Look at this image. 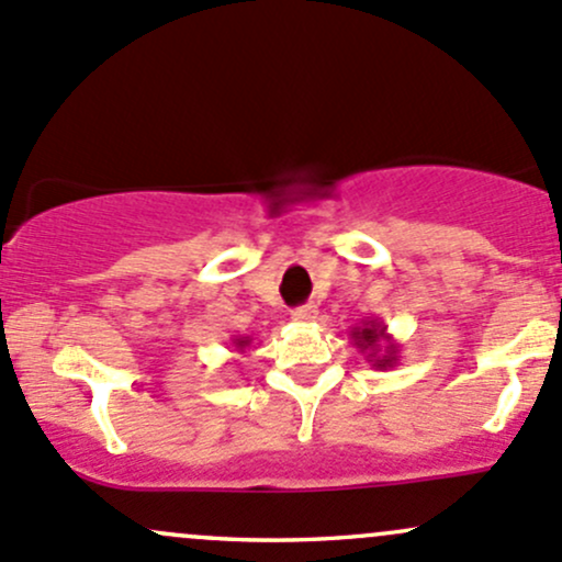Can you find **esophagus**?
<instances>
[{
    "label": "esophagus",
    "instance_id": "obj_1",
    "mask_svg": "<svg viewBox=\"0 0 562 562\" xmlns=\"http://www.w3.org/2000/svg\"><path fill=\"white\" fill-rule=\"evenodd\" d=\"M316 316H318V307L313 303L300 305V307H294V311H292V318H294V322H300V324H311Z\"/></svg>",
    "mask_w": 562,
    "mask_h": 562
}]
</instances>
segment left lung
I'll return each instance as SVG.
<instances>
[{
  "instance_id": "8db88e82",
  "label": "left lung",
  "mask_w": 562,
  "mask_h": 562,
  "mask_svg": "<svg viewBox=\"0 0 562 562\" xmlns=\"http://www.w3.org/2000/svg\"><path fill=\"white\" fill-rule=\"evenodd\" d=\"M351 340L375 370H389V367L400 364V342L389 335L385 324L378 318H364L359 327H353Z\"/></svg>"
}]
</instances>
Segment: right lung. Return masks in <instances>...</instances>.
Returning a JSON list of instances; mask_svg holds the SVG:
<instances>
[{
	"label": "right lung",
	"mask_w": 562,
	"mask_h": 562,
	"mask_svg": "<svg viewBox=\"0 0 562 562\" xmlns=\"http://www.w3.org/2000/svg\"><path fill=\"white\" fill-rule=\"evenodd\" d=\"M251 340H255V337H251V335H233V337H231V342H233V351H238V353H246V351H249Z\"/></svg>",
	"instance_id": "1"
}]
</instances>
